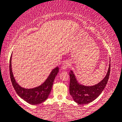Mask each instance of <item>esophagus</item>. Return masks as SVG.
Segmentation results:
<instances>
[{"label": "esophagus", "mask_w": 122, "mask_h": 122, "mask_svg": "<svg viewBox=\"0 0 122 122\" xmlns=\"http://www.w3.org/2000/svg\"><path fill=\"white\" fill-rule=\"evenodd\" d=\"M70 66V62L69 61H65L62 66L61 67V69L62 70H67L68 67Z\"/></svg>", "instance_id": "obj_1"}]
</instances>
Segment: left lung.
<instances>
[{"instance_id":"1","label":"left lung","mask_w":122,"mask_h":122,"mask_svg":"<svg viewBox=\"0 0 122 122\" xmlns=\"http://www.w3.org/2000/svg\"><path fill=\"white\" fill-rule=\"evenodd\" d=\"M111 70V60L106 75L99 83L87 86L79 83L72 70L70 72V93L75 102L79 104L90 103L101 95L107 85Z\"/></svg>"}]
</instances>
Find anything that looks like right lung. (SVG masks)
I'll return each instance as SVG.
<instances>
[{"mask_svg":"<svg viewBox=\"0 0 122 122\" xmlns=\"http://www.w3.org/2000/svg\"><path fill=\"white\" fill-rule=\"evenodd\" d=\"M11 56L9 62V71L11 81L14 88L19 97L32 105H37L45 101L50 93L54 80L59 72L58 67L54 68L44 83L32 88H25L19 85L14 77L11 67Z\"/></svg>","mask_w":122,"mask_h":122,"instance_id":"obj_1","label":"right lung"}]
</instances>
